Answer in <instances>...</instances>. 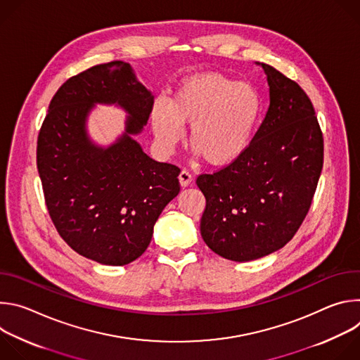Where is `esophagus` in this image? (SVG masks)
<instances>
[{
    "label": "esophagus",
    "mask_w": 360,
    "mask_h": 360,
    "mask_svg": "<svg viewBox=\"0 0 360 360\" xmlns=\"http://www.w3.org/2000/svg\"><path fill=\"white\" fill-rule=\"evenodd\" d=\"M179 184H181V186H188L191 182H192V175L188 172V171H181V174H179Z\"/></svg>",
    "instance_id": "34e87169"
}]
</instances>
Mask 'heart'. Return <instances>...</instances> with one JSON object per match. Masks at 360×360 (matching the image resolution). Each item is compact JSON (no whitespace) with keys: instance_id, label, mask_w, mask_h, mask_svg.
Here are the masks:
<instances>
[{"instance_id":"1","label":"heart","mask_w":360,"mask_h":360,"mask_svg":"<svg viewBox=\"0 0 360 360\" xmlns=\"http://www.w3.org/2000/svg\"><path fill=\"white\" fill-rule=\"evenodd\" d=\"M262 115V98L253 85L218 72L186 78L169 104L157 99L150 108V127L158 145L169 152L191 125L189 142L211 165L239 160L253 142Z\"/></svg>"}]
</instances>
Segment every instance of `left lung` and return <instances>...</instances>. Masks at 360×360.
<instances>
[{"mask_svg":"<svg viewBox=\"0 0 360 360\" xmlns=\"http://www.w3.org/2000/svg\"><path fill=\"white\" fill-rule=\"evenodd\" d=\"M269 108L243 155L199 175L207 199L200 235L229 261L259 259L283 248L302 225L323 167V136L309 96L292 79L261 64Z\"/></svg>","mask_w":360,"mask_h":360,"instance_id":"8db88e82","label":"left lung"}]
</instances>
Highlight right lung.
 I'll use <instances>...</instances> for the list:
<instances>
[{
	"instance_id": "obj_1",
	"label": "right lung",
	"mask_w": 360,
	"mask_h": 360,
	"mask_svg": "<svg viewBox=\"0 0 360 360\" xmlns=\"http://www.w3.org/2000/svg\"><path fill=\"white\" fill-rule=\"evenodd\" d=\"M96 103L129 117L108 147L87 135ZM153 95L128 63L95 65L61 85L51 99L37 143L45 203L61 238L102 265L131 264L146 250L153 225L179 193V168L157 162L134 139L148 122Z\"/></svg>"
}]
</instances>
